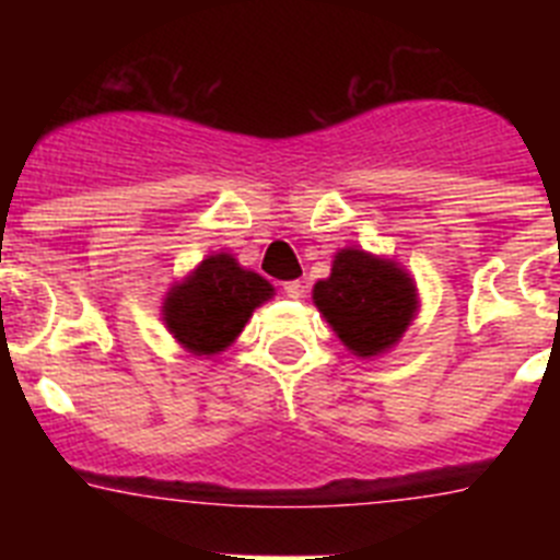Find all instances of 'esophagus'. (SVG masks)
<instances>
[{"label":"esophagus","instance_id":"34e87169","mask_svg":"<svg viewBox=\"0 0 560 560\" xmlns=\"http://www.w3.org/2000/svg\"><path fill=\"white\" fill-rule=\"evenodd\" d=\"M303 289H305V285L300 283V280H289V283H283L285 296H291V300H296V296H303Z\"/></svg>","mask_w":560,"mask_h":560}]
</instances>
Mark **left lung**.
<instances>
[{
  "label": "left lung",
  "instance_id": "obj_1",
  "mask_svg": "<svg viewBox=\"0 0 560 560\" xmlns=\"http://www.w3.org/2000/svg\"><path fill=\"white\" fill-rule=\"evenodd\" d=\"M314 305L350 353L373 359L409 328L418 289L395 260L350 246L336 252L330 277L314 285Z\"/></svg>",
  "mask_w": 560,
  "mask_h": 560
}]
</instances>
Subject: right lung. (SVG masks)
<instances>
[{
	"label": "right lung",
	"instance_id": "obj_1",
	"mask_svg": "<svg viewBox=\"0 0 560 560\" xmlns=\"http://www.w3.org/2000/svg\"><path fill=\"white\" fill-rule=\"evenodd\" d=\"M275 296L269 280L219 252L205 257L182 283L167 291L162 319L173 339L196 355L226 350L249 323L252 311Z\"/></svg>",
	"mask_w": 560,
	"mask_h": 560
}]
</instances>
